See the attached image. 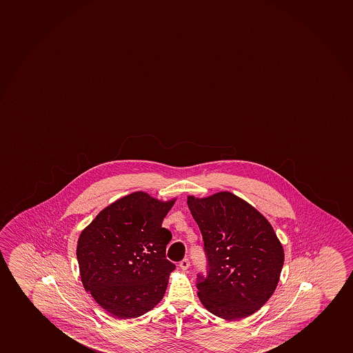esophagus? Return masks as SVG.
<instances>
[{
    "label": "esophagus",
    "mask_w": 353,
    "mask_h": 353,
    "mask_svg": "<svg viewBox=\"0 0 353 353\" xmlns=\"http://www.w3.org/2000/svg\"><path fill=\"white\" fill-rule=\"evenodd\" d=\"M179 266L181 268V270H188V268L191 266V261H190L188 258H185V259H183L181 261H180Z\"/></svg>",
    "instance_id": "1"
}]
</instances>
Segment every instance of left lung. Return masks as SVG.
Wrapping results in <instances>:
<instances>
[{
    "label": "left lung",
    "instance_id": "1",
    "mask_svg": "<svg viewBox=\"0 0 353 353\" xmlns=\"http://www.w3.org/2000/svg\"><path fill=\"white\" fill-rule=\"evenodd\" d=\"M203 240L207 274H198L203 306L226 321L258 311L276 290L284 250L273 227L254 207L230 192L188 196Z\"/></svg>",
    "mask_w": 353,
    "mask_h": 353
}]
</instances>
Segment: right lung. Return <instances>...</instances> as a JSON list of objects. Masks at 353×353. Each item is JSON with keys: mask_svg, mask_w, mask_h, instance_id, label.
<instances>
[{"mask_svg": "<svg viewBox=\"0 0 353 353\" xmlns=\"http://www.w3.org/2000/svg\"><path fill=\"white\" fill-rule=\"evenodd\" d=\"M173 203L135 192L105 207L80 234L82 284L115 318L142 316L165 294L175 265L166 258L172 233L162 221Z\"/></svg>", "mask_w": 353, "mask_h": 353, "instance_id": "add662e5", "label": "right lung"}]
</instances>
